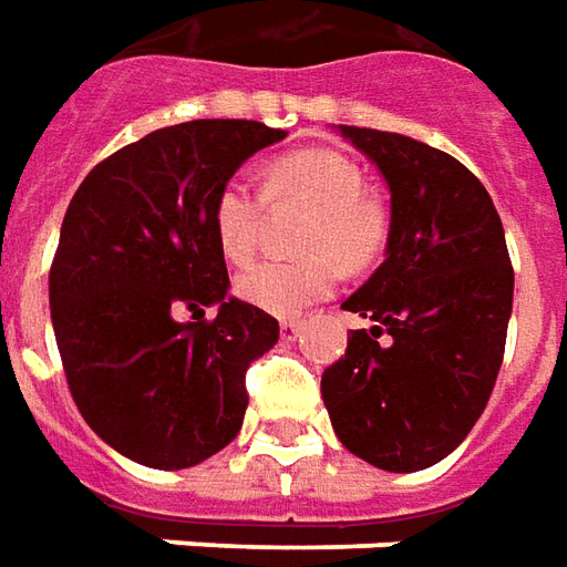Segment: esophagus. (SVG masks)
Instances as JSON below:
<instances>
[{
    "label": "esophagus",
    "mask_w": 567,
    "mask_h": 567,
    "mask_svg": "<svg viewBox=\"0 0 567 567\" xmlns=\"http://www.w3.org/2000/svg\"><path fill=\"white\" fill-rule=\"evenodd\" d=\"M299 333H302V323H299V321H284V323H280V339H284V342H292V339H296Z\"/></svg>",
    "instance_id": "1"
}]
</instances>
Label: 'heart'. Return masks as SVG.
<instances>
[{"label":"heart","mask_w":567,"mask_h":567,"mask_svg":"<svg viewBox=\"0 0 567 567\" xmlns=\"http://www.w3.org/2000/svg\"><path fill=\"white\" fill-rule=\"evenodd\" d=\"M265 197L275 206L299 203L311 216L299 234L296 261H256L237 275L234 290L252 308L277 318L330 296L339 268L358 275L380 259L389 244V209L364 194V172L339 151L308 147L277 157L265 169ZM213 234L221 256L244 265L261 240V200L246 178H228L213 200Z\"/></svg>","instance_id":"obj_1"}]
</instances>
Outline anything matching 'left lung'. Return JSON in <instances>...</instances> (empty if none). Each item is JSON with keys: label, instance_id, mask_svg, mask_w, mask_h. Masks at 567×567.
<instances>
[{"label": "left lung", "instance_id": "left-lung-1", "mask_svg": "<svg viewBox=\"0 0 567 567\" xmlns=\"http://www.w3.org/2000/svg\"><path fill=\"white\" fill-rule=\"evenodd\" d=\"M392 194L385 261L342 302L351 330L323 370L339 441L385 472L435 466L472 432L497 382L513 261L494 200L460 159L398 132L339 126Z\"/></svg>", "mask_w": 567, "mask_h": 567}]
</instances>
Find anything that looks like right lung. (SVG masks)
Instances as JSON below:
<instances>
[{"instance_id": "right-lung-1", "label": "right lung", "mask_w": 567, "mask_h": 567, "mask_svg": "<svg viewBox=\"0 0 567 567\" xmlns=\"http://www.w3.org/2000/svg\"><path fill=\"white\" fill-rule=\"evenodd\" d=\"M280 138L256 120L157 128L101 159L70 200L49 271L61 364L82 420L142 466H197L244 425L246 367L280 327L228 296L213 200ZM182 307L194 322L174 321ZM206 307L217 318L197 322Z\"/></svg>"}]
</instances>
